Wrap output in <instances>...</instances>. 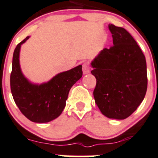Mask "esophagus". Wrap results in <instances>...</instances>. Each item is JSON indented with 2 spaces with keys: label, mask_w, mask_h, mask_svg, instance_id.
Returning a JSON list of instances; mask_svg holds the SVG:
<instances>
[{
  "label": "esophagus",
  "mask_w": 158,
  "mask_h": 158,
  "mask_svg": "<svg viewBox=\"0 0 158 158\" xmlns=\"http://www.w3.org/2000/svg\"><path fill=\"white\" fill-rule=\"evenodd\" d=\"M82 72H83L84 75L88 74V73H89V72H90V68H89V65L87 63H84L82 65Z\"/></svg>",
  "instance_id": "34e87169"
}]
</instances>
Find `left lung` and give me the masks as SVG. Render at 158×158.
I'll return each mask as SVG.
<instances>
[{"mask_svg":"<svg viewBox=\"0 0 158 158\" xmlns=\"http://www.w3.org/2000/svg\"><path fill=\"white\" fill-rule=\"evenodd\" d=\"M113 46L103 49L91 63L96 79L93 95L101 112L122 120L142 102L147 92L145 56L126 30L109 24Z\"/></svg>","mask_w":158,"mask_h":158,"instance_id":"obj_1","label":"left lung"}]
</instances>
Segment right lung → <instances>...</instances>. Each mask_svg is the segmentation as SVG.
Returning <instances> with one entry per match:
<instances>
[{
  "label": "right lung",
  "instance_id": "add662e5",
  "mask_svg": "<svg viewBox=\"0 0 158 158\" xmlns=\"http://www.w3.org/2000/svg\"><path fill=\"white\" fill-rule=\"evenodd\" d=\"M30 38L27 36L14 49L10 89L19 109L29 120L47 123L61 114L66 106L70 89L82 78V65L58 73L48 82L34 83L23 75L20 65L21 45Z\"/></svg>",
  "mask_w": 158,
  "mask_h": 158
}]
</instances>
